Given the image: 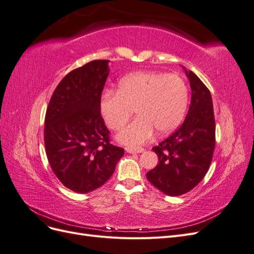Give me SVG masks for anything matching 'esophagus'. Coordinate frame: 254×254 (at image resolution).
<instances>
[{
	"label": "esophagus",
	"instance_id": "obj_1",
	"mask_svg": "<svg viewBox=\"0 0 254 254\" xmlns=\"http://www.w3.org/2000/svg\"><path fill=\"white\" fill-rule=\"evenodd\" d=\"M125 150L128 152V153H141L143 152L145 149L142 148V147H126Z\"/></svg>",
	"mask_w": 254,
	"mask_h": 254
}]
</instances>
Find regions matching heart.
<instances>
[{"label": "heart", "instance_id": "b5f03b06", "mask_svg": "<svg viewBox=\"0 0 254 254\" xmlns=\"http://www.w3.org/2000/svg\"><path fill=\"white\" fill-rule=\"evenodd\" d=\"M189 106V88L180 76L156 71L128 74L119 83L117 93L106 90L99 99V111L106 125L119 130L131 117L137 118L123 128L117 140L132 147L158 134L171 133L182 123Z\"/></svg>", "mask_w": 254, "mask_h": 254}]
</instances>
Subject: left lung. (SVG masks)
<instances>
[{"label": "left lung", "mask_w": 254, "mask_h": 254, "mask_svg": "<svg viewBox=\"0 0 254 254\" xmlns=\"http://www.w3.org/2000/svg\"><path fill=\"white\" fill-rule=\"evenodd\" d=\"M182 67L191 90L188 115L179 129L152 147L159 163L146 174L152 186L168 196L186 194L203 179L215 147V120L210 91L196 74Z\"/></svg>", "instance_id": "obj_1"}]
</instances>
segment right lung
<instances>
[{
    "label": "right lung",
    "instance_id": "obj_1",
    "mask_svg": "<svg viewBox=\"0 0 254 254\" xmlns=\"http://www.w3.org/2000/svg\"><path fill=\"white\" fill-rule=\"evenodd\" d=\"M109 60H93L64 76L54 91L44 123L49 163L64 186L86 194L109 180L124 149L110 143L99 111Z\"/></svg>",
    "mask_w": 254,
    "mask_h": 254
}]
</instances>
